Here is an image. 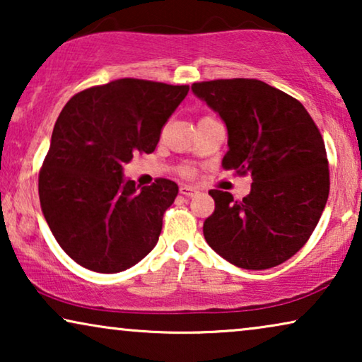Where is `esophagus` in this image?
Listing matches in <instances>:
<instances>
[{"label": "esophagus", "mask_w": 362, "mask_h": 362, "mask_svg": "<svg viewBox=\"0 0 362 362\" xmlns=\"http://www.w3.org/2000/svg\"><path fill=\"white\" fill-rule=\"evenodd\" d=\"M180 192L182 196H187V197H191V196H196L197 191L196 187H192V186H186V185H182V186H180Z\"/></svg>", "instance_id": "esophagus-1"}]
</instances>
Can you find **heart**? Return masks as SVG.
I'll use <instances>...</instances> for the list:
<instances>
[{"mask_svg": "<svg viewBox=\"0 0 362 362\" xmlns=\"http://www.w3.org/2000/svg\"><path fill=\"white\" fill-rule=\"evenodd\" d=\"M182 173H185V175H189L191 171H189V170H182Z\"/></svg>", "mask_w": 362, "mask_h": 362, "instance_id": "1", "label": "heart"}]
</instances>
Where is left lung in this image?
Masks as SVG:
<instances>
[{
    "mask_svg": "<svg viewBox=\"0 0 362 362\" xmlns=\"http://www.w3.org/2000/svg\"><path fill=\"white\" fill-rule=\"evenodd\" d=\"M191 90L227 127L222 166L252 176L250 192L209 191L216 209L206 242L235 267L265 270L284 264L313 234L329 194L325 141L306 108L257 78L196 82Z\"/></svg>",
    "mask_w": 362,
    "mask_h": 362,
    "instance_id": "obj_1",
    "label": "left lung"
}]
</instances>
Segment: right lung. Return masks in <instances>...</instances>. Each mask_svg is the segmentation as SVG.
I'll use <instances>...</instances> for the list:
<instances>
[{"mask_svg": "<svg viewBox=\"0 0 362 362\" xmlns=\"http://www.w3.org/2000/svg\"><path fill=\"white\" fill-rule=\"evenodd\" d=\"M187 86L118 78L74 95L52 130L39 171L49 229L78 265L117 274L146 257L161 234L177 185L136 186L123 176L135 153H151Z\"/></svg>", "mask_w": 362, "mask_h": 362, "instance_id": "add662e5", "label": "right lung"}]
</instances>
